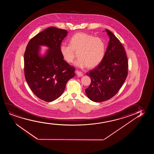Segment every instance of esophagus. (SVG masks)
I'll use <instances>...</instances> for the list:
<instances>
[{
	"label": "esophagus",
	"mask_w": 154,
	"mask_h": 154,
	"mask_svg": "<svg viewBox=\"0 0 154 154\" xmlns=\"http://www.w3.org/2000/svg\"><path fill=\"white\" fill-rule=\"evenodd\" d=\"M76 73L77 75V76L78 77H82L83 76V74H82V72H79V71H78V70H77L76 72Z\"/></svg>",
	"instance_id": "obj_1"
}]
</instances>
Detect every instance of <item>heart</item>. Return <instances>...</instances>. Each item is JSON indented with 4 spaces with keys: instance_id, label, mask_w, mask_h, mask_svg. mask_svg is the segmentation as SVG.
I'll list each match as a JSON object with an SVG mask.
<instances>
[{
    "instance_id": "obj_1",
    "label": "heart",
    "mask_w": 154,
    "mask_h": 154,
    "mask_svg": "<svg viewBox=\"0 0 154 154\" xmlns=\"http://www.w3.org/2000/svg\"><path fill=\"white\" fill-rule=\"evenodd\" d=\"M106 44L101 38L95 37L91 34L78 32L72 36L70 44L63 43L59 47L63 59L72 63L78 51V59L74 63L77 67L84 68L96 67L103 61L105 55Z\"/></svg>"
}]
</instances>
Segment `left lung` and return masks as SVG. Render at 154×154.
Here are the masks:
<instances>
[{
    "mask_svg": "<svg viewBox=\"0 0 154 154\" xmlns=\"http://www.w3.org/2000/svg\"><path fill=\"white\" fill-rule=\"evenodd\" d=\"M105 31L109 41L105 57L97 67L86 74L91 81L85 89L87 96L97 103L114 97L128 75V60L124 47L113 33L107 29Z\"/></svg>",
    "mask_w": 154,
    "mask_h": 154,
    "instance_id": "left-lung-1",
    "label": "left lung"
}]
</instances>
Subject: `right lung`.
I'll list each match as a JSON object with an SVG mask.
<instances>
[{
	"instance_id": "obj_1",
	"label": "right lung",
	"mask_w": 154,
	"mask_h": 154,
	"mask_svg": "<svg viewBox=\"0 0 154 154\" xmlns=\"http://www.w3.org/2000/svg\"><path fill=\"white\" fill-rule=\"evenodd\" d=\"M67 34L66 30L50 27L32 38L26 48V80L34 94L47 102L58 98L68 81L75 76V69L63 60L59 50ZM42 46L48 48L43 54Z\"/></svg>"
}]
</instances>
